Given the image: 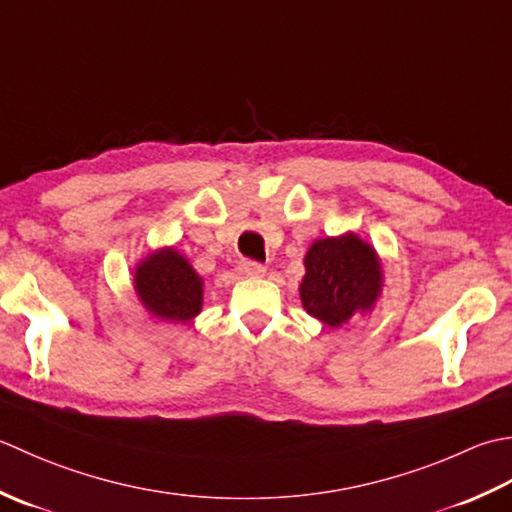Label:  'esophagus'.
Wrapping results in <instances>:
<instances>
[{
  "label": "esophagus",
  "mask_w": 512,
  "mask_h": 512,
  "mask_svg": "<svg viewBox=\"0 0 512 512\" xmlns=\"http://www.w3.org/2000/svg\"><path fill=\"white\" fill-rule=\"evenodd\" d=\"M238 274L245 278H260L265 274V267L260 263H254V260H243V263L238 265Z\"/></svg>",
  "instance_id": "obj_1"
}]
</instances>
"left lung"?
I'll use <instances>...</instances> for the list:
<instances>
[{"label": "left lung", "mask_w": 512, "mask_h": 512, "mask_svg": "<svg viewBox=\"0 0 512 512\" xmlns=\"http://www.w3.org/2000/svg\"><path fill=\"white\" fill-rule=\"evenodd\" d=\"M382 287L380 254L356 232H344L311 243L298 291L302 309L311 318L329 329H340L356 314H371Z\"/></svg>", "instance_id": "8db88e82"}]
</instances>
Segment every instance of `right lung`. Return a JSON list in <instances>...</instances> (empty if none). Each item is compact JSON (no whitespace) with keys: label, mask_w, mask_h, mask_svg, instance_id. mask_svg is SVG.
I'll list each match as a JSON object with an SVG mask.
<instances>
[{"label":"right lung","mask_w":512,"mask_h":512,"mask_svg":"<svg viewBox=\"0 0 512 512\" xmlns=\"http://www.w3.org/2000/svg\"><path fill=\"white\" fill-rule=\"evenodd\" d=\"M132 287L148 314L185 325L203 309V278L176 247H159L132 271Z\"/></svg>","instance_id":"1"}]
</instances>
